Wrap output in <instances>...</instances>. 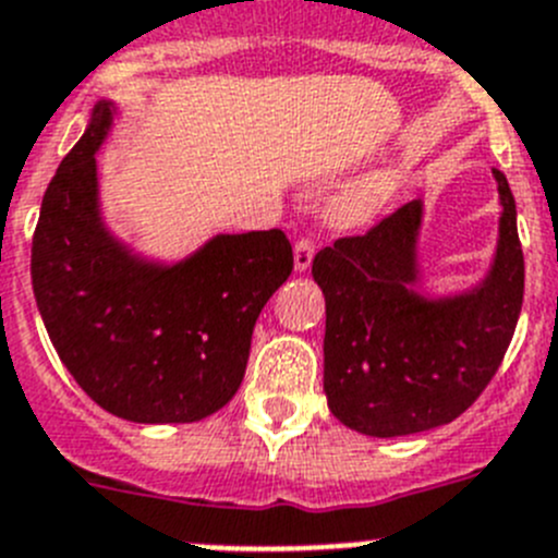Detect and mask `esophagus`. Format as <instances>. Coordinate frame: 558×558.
Listing matches in <instances>:
<instances>
[{
  "instance_id": "34e87169",
  "label": "esophagus",
  "mask_w": 558,
  "mask_h": 558,
  "mask_svg": "<svg viewBox=\"0 0 558 558\" xmlns=\"http://www.w3.org/2000/svg\"><path fill=\"white\" fill-rule=\"evenodd\" d=\"M313 257H315V243H313V238H301L299 243H295V248H293L295 270H299V274H304V270H310V265H313Z\"/></svg>"
}]
</instances>
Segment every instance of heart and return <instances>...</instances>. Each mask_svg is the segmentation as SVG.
Segmentation results:
<instances>
[{
	"label": "heart",
	"mask_w": 558,
	"mask_h": 558,
	"mask_svg": "<svg viewBox=\"0 0 558 558\" xmlns=\"http://www.w3.org/2000/svg\"><path fill=\"white\" fill-rule=\"evenodd\" d=\"M401 185L403 171L398 166H387L367 173V177H362L360 182L345 187L329 204L331 223H337V227H362V223L373 221L398 196Z\"/></svg>",
	"instance_id": "heart-1"
}]
</instances>
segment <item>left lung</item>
Returning <instances> with one entry per match:
<instances>
[{
	"instance_id": "left-lung-1",
	"label": "left lung",
	"mask_w": 558,
	"mask_h": 558,
	"mask_svg": "<svg viewBox=\"0 0 558 558\" xmlns=\"http://www.w3.org/2000/svg\"><path fill=\"white\" fill-rule=\"evenodd\" d=\"M498 248L473 290L428 299L417 234L423 202L315 254L326 299L324 390L331 415L367 437H403L457 421L500 367L523 306L518 209L504 173Z\"/></svg>"
}]
</instances>
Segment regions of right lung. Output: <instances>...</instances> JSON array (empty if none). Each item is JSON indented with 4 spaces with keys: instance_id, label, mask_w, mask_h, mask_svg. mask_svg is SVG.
Instances as JSON below:
<instances>
[{
    "instance_id": "right-lung-1",
    "label": "right lung",
    "mask_w": 558,
    "mask_h": 558,
    "mask_svg": "<svg viewBox=\"0 0 558 558\" xmlns=\"http://www.w3.org/2000/svg\"><path fill=\"white\" fill-rule=\"evenodd\" d=\"M116 105L96 101L40 204L33 290L76 385L132 423H193L232 401L270 295L288 282L284 232L216 234L182 263L143 259L105 227L96 151Z\"/></svg>"
}]
</instances>
